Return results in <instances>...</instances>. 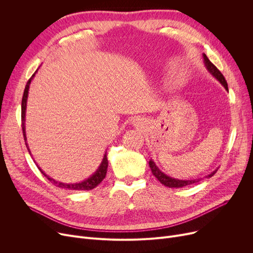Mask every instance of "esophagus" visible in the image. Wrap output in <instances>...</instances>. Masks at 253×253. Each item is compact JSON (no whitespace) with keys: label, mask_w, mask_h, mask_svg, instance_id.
Returning a JSON list of instances; mask_svg holds the SVG:
<instances>
[{"label":"esophagus","mask_w":253,"mask_h":253,"mask_svg":"<svg viewBox=\"0 0 253 253\" xmlns=\"http://www.w3.org/2000/svg\"><path fill=\"white\" fill-rule=\"evenodd\" d=\"M133 122H134L135 125H138V124H140V120H139V119H135Z\"/></svg>","instance_id":"34e87169"}]
</instances>
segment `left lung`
I'll use <instances>...</instances> for the list:
<instances>
[{"label":"left lung","mask_w":253,"mask_h":253,"mask_svg":"<svg viewBox=\"0 0 253 253\" xmlns=\"http://www.w3.org/2000/svg\"><path fill=\"white\" fill-rule=\"evenodd\" d=\"M203 59H204V64L206 66V69L210 73V75L213 76L217 80V81L224 87V89L227 90V91H229L228 83H227V81H225L223 75L217 70L216 66L208 59L206 54H203ZM149 165H150V168L152 170V173L156 176V178L159 181H160L162 184H164L165 187H168V188H182V187H185V185H190V184H193V183H196L198 181H200V179L182 180V179H176V178H173V177H170V176L166 175L165 173H163V172L158 168V166L156 165V163L152 160V159H151L150 162H149ZM216 171H217V169L214 170L213 172H211V173L208 174L206 177L213 176L216 173Z\"/></svg>","instance_id":"left-lung-1"}]
</instances>
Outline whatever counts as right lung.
Masks as SVG:
<instances>
[{
    "label": "right lung",
    "mask_w": 253,
    "mask_h": 253,
    "mask_svg": "<svg viewBox=\"0 0 253 253\" xmlns=\"http://www.w3.org/2000/svg\"><path fill=\"white\" fill-rule=\"evenodd\" d=\"M38 70L35 72V74L31 77V79L28 81V83H26L25 85V89H24V92H23V96H22V101H21V124H22V132H23V137H24V140H25V144H26V148H28L29 150V153L31 154V151H30V148H29V144L28 142H26V134H25V111H26V102H28V95H29V89H30V85H31V82L33 81V79L35 77V75L37 74ZM32 156V154H31ZM36 163V162H35ZM37 167L39 168V170L42 172V174L44 176L47 177L48 180H50L53 184H55L56 187L58 188H61V189H66V190H75V191H89V190H92L96 188L97 185L103 180V178L105 177L106 175V170H108V166H109V161H108V157H106V152L104 153V156H103V159L102 161L98 167V169L93 173L90 177H88L87 179L81 181V182H76V183H64V182H59V181H56L55 179H53L51 177H49L45 172L40 168L38 166V164H36Z\"/></svg>",
    "instance_id": "add662e5"
}]
</instances>
